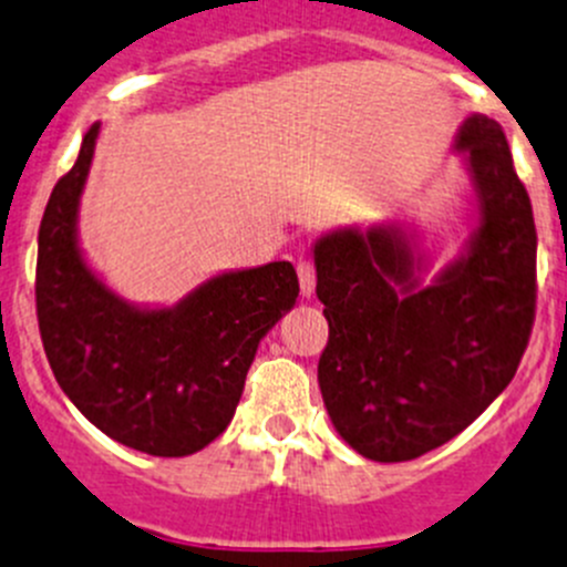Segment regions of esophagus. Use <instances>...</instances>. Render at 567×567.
<instances>
[{
	"label": "esophagus",
	"mask_w": 567,
	"mask_h": 567,
	"mask_svg": "<svg viewBox=\"0 0 567 567\" xmlns=\"http://www.w3.org/2000/svg\"><path fill=\"white\" fill-rule=\"evenodd\" d=\"M299 293L301 299H310L312 290H316V268L310 266V262H299Z\"/></svg>",
	"instance_id": "1"
}]
</instances>
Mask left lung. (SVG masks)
<instances>
[{"label": "left lung", "instance_id": "obj_1", "mask_svg": "<svg viewBox=\"0 0 567 567\" xmlns=\"http://www.w3.org/2000/svg\"><path fill=\"white\" fill-rule=\"evenodd\" d=\"M474 188L471 233L432 279L435 246L406 221L329 229L312 244L329 321L318 388L338 435L377 463L457 437L513 382L535 321L532 202L502 126L454 135Z\"/></svg>", "mask_w": 567, "mask_h": 567}]
</instances>
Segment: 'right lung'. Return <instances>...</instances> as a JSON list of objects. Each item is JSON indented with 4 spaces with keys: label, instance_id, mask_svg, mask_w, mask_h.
<instances>
[{
    "label": "right lung",
    "instance_id": "add662e5",
    "mask_svg": "<svg viewBox=\"0 0 567 567\" xmlns=\"http://www.w3.org/2000/svg\"><path fill=\"white\" fill-rule=\"evenodd\" d=\"M99 132L102 121L82 137L38 229L43 351L96 430L152 457H185L229 426L257 346L293 310L299 279L279 260L216 274L172 307L115 293L80 246V202Z\"/></svg>",
    "mask_w": 567,
    "mask_h": 567
}]
</instances>
